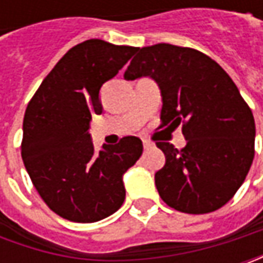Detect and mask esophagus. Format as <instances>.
<instances>
[{
  "instance_id": "esophagus-1",
  "label": "esophagus",
  "mask_w": 263,
  "mask_h": 263,
  "mask_svg": "<svg viewBox=\"0 0 263 263\" xmlns=\"http://www.w3.org/2000/svg\"><path fill=\"white\" fill-rule=\"evenodd\" d=\"M154 146V143L151 142V140H147V139H143V147L145 149H149V147Z\"/></svg>"
}]
</instances>
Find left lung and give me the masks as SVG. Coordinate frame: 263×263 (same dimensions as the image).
I'll return each instance as SVG.
<instances>
[{"label": "left lung", "mask_w": 263, "mask_h": 263, "mask_svg": "<svg viewBox=\"0 0 263 263\" xmlns=\"http://www.w3.org/2000/svg\"><path fill=\"white\" fill-rule=\"evenodd\" d=\"M151 77L161 90L162 126H180L186 146L157 142L165 165L155 184L168 206L208 214L224 206L255 157V118L237 86L212 58L192 48H137L124 79ZM161 126V127H162Z\"/></svg>", "instance_id": "left-lung-1"}]
</instances>
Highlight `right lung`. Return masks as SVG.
Here are the masks:
<instances>
[{
	"instance_id": "1",
	"label": "right lung",
	"mask_w": 263,
	"mask_h": 263,
	"mask_svg": "<svg viewBox=\"0 0 263 263\" xmlns=\"http://www.w3.org/2000/svg\"><path fill=\"white\" fill-rule=\"evenodd\" d=\"M137 48L89 39L73 46L26 108L22 158L51 211L73 222L112 215L126 199L123 176L142 155L139 137L127 136L95 152L89 133L102 112L99 90Z\"/></svg>"
}]
</instances>
